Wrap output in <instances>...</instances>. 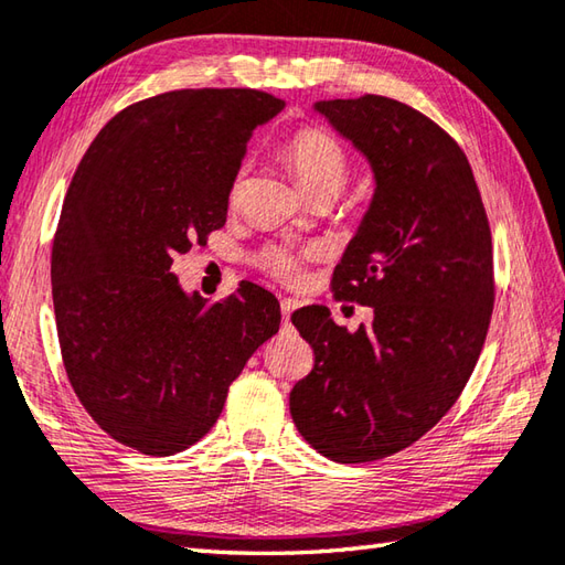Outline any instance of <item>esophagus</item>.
Segmentation results:
<instances>
[{"instance_id":"esophagus-1","label":"esophagus","mask_w":565,"mask_h":565,"mask_svg":"<svg viewBox=\"0 0 565 565\" xmlns=\"http://www.w3.org/2000/svg\"><path fill=\"white\" fill-rule=\"evenodd\" d=\"M298 308V301L296 298H281V316H284V323L289 326V318H291V313L296 311Z\"/></svg>"}]
</instances>
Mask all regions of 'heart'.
<instances>
[{
  "label": "heart",
  "instance_id": "obj_1",
  "mask_svg": "<svg viewBox=\"0 0 565 565\" xmlns=\"http://www.w3.org/2000/svg\"><path fill=\"white\" fill-rule=\"evenodd\" d=\"M286 159H289L291 169L296 173L298 183L303 191H316V188H330V191L340 193L345 185L350 173V159L342 143L333 139L328 131L318 127H301L296 129L284 147ZM247 166L235 173L230 185V203H237L245 188ZM306 257H311V249L294 252L284 245H269L259 252V267L271 274L274 279L284 284L296 281L301 276V264Z\"/></svg>",
  "mask_w": 565,
  "mask_h": 565
}]
</instances>
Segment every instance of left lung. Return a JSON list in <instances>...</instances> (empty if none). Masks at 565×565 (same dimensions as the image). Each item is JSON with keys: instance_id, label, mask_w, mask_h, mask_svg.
Listing matches in <instances>:
<instances>
[{"instance_id": "8db88e82", "label": "left lung", "mask_w": 565, "mask_h": 565, "mask_svg": "<svg viewBox=\"0 0 565 565\" xmlns=\"http://www.w3.org/2000/svg\"><path fill=\"white\" fill-rule=\"evenodd\" d=\"M316 109L377 179L330 279L338 301L370 306L374 320L348 333L326 306L294 311L313 370L289 408L326 458L372 462L416 444L466 390L494 308L490 220L458 141L418 109L384 95Z\"/></svg>"}]
</instances>
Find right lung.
<instances>
[{
	"instance_id": "obj_1",
	"label": "right lung",
	"mask_w": 565,
	"mask_h": 565,
	"mask_svg": "<svg viewBox=\"0 0 565 565\" xmlns=\"http://www.w3.org/2000/svg\"><path fill=\"white\" fill-rule=\"evenodd\" d=\"M284 103L249 87L171 90L99 129L65 193L51 252L61 358L77 399L117 444L173 456L201 440L230 384L281 323L239 281L185 296L173 259L225 225L254 127Z\"/></svg>"
}]
</instances>
